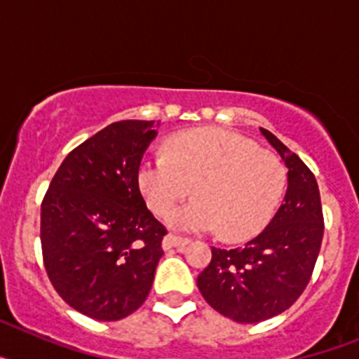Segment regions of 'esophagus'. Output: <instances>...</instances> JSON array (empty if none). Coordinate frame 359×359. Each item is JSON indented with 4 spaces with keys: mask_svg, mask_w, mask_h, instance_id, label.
<instances>
[{
    "mask_svg": "<svg viewBox=\"0 0 359 359\" xmlns=\"http://www.w3.org/2000/svg\"><path fill=\"white\" fill-rule=\"evenodd\" d=\"M190 241L185 239V237H177V236H167L163 239V248L170 250V248H185L187 244Z\"/></svg>",
    "mask_w": 359,
    "mask_h": 359,
    "instance_id": "1",
    "label": "esophagus"
}]
</instances>
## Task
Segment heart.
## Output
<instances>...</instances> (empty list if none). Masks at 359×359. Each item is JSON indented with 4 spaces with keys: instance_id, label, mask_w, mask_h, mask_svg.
I'll use <instances>...</instances> for the list:
<instances>
[{
    "instance_id": "heart-1",
    "label": "heart",
    "mask_w": 359,
    "mask_h": 359,
    "mask_svg": "<svg viewBox=\"0 0 359 359\" xmlns=\"http://www.w3.org/2000/svg\"><path fill=\"white\" fill-rule=\"evenodd\" d=\"M136 182L156 215H165L194 190L196 198L167 217L174 230H219L224 239L243 241L273 217L287 172L280 158L236 133L198 129L174 136L169 154L145 158Z\"/></svg>"
}]
</instances>
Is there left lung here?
Listing matches in <instances>:
<instances>
[{"label":"left lung","instance_id":"left-lung-1","mask_svg":"<svg viewBox=\"0 0 359 359\" xmlns=\"http://www.w3.org/2000/svg\"><path fill=\"white\" fill-rule=\"evenodd\" d=\"M287 169L284 203L268 226L233 250L212 248L198 277L203 298L239 323H257L293 306L309 282L323 237V215L315 176L300 158L261 128Z\"/></svg>","mask_w":359,"mask_h":359}]
</instances>
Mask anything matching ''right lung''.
Returning a JSON list of instances; mask_svg holds the SVG:
<instances>
[{
  "mask_svg": "<svg viewBox=\"0 0 359 359\" xmlns=\"http://www.w3.org/2000/svg\"><path fill=\"white\" fill-rule=\"evenodd\" d=\"M154 120H120L73 149L41 205L44 268L68 306L100 322L135 313L167 233L147 210L138 169Z\"/></svg>",
  "mask_w": 359,
  "mask_h": 359,
  "instance_id": "right-lung-1",
  "label": "right lung"
}]
</instances>
